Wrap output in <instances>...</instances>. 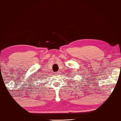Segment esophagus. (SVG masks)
<instances>
[{"mask_svg": "<svg viewBox=\"0 0 121 121\" xmlns=\"http://www.w3.org/2000/svg\"><path fill=\"white\" fill-rule=\"evenodd\" d=\"M57 73V74H59V73H60V72H57V73Z\"/></svg>", "mask_w": 121, "mask_h": 121, "instance_id": "1", "label": "esophagus"}]
</instances>
